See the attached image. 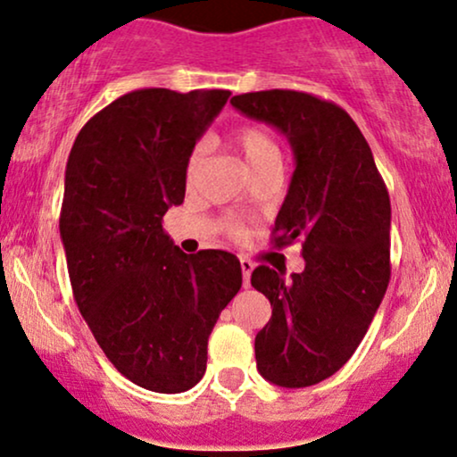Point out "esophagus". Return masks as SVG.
I'll return each instance as SVG.
<instances>
[{
  "label": "esophagus",
  "mask_w": 457,
  "mask_h": 457,
  "mask_svg": "<svg viewBox=\"0 0 457 457\" xmlns=\"http://www.w3.org/2000/svg\"><path fill=\"white\" fill-rule=\"evenodd\" d=\"M240 268H243V281H245V287H249L251 283V272H253V262L246 260V257H240Z\"/></svg>",
  "instance_id": "34e87169"
}]
</instances>
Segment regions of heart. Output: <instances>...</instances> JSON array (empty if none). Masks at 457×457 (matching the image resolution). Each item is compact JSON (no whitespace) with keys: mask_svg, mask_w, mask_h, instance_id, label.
<instances>
[{"mask_svg":"<svg viewBox=\"0 0 457 457\" xmlns=\"http://www.w3.org/2000/svg\"><path fill=\"white\" fill-rule=\"evenodd\" d=\"M236 145H238V151L243 153L249 170L260 166V163H263V162H268V159H278L277 145H274V140L270 138V136H268L266 131L260 128L240 129L238 136H236ZM202 157H204V146H195L194 151H191L189 162H187V180H189V183L197 176V170H200V166H202ZM223 228H225V232H228L229 236H234V238L243 236V228H240L234 219H225Z\"/></svg>","mask_w":457,"mask_h":457,"instance_id":"1","label":"heart"}]
</instances>
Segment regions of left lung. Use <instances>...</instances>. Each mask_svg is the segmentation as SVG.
Here are the masks:
<instances>
[{"mask_svg": "<svg viewBox=\"0 0 457 457\" xmlns=\"http://www.w3.org/2000/svg\"><path fill=\"white\" fill-rule=\"evenodd\" d=\"M229 104L287 138L295 170L274 221V245L302 240L306 266H257L251 285L272 306L255 337L257 370L281 387H309L349 361L386 295L392 206L370 146L337 104L272 89Z\"/></svg>", "mask_w": 457, "mask_h": 457, "instance_id": "1", "label": "left lung"}]
</instances>
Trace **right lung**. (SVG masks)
<instances>
[{
    "label": "right lung",
    "mask_w": 457,
    "mask_h": 457,
    "mask_svg": "<svg viewBox=\"0 0 457 457\" xmlns=\"http://www.w3.org/2000/svg\"><path fill=\"white\" fill-rule=\"evenodd\" d=\"M229 96L125 93L87 120L65 166L59 232L74 300L112 366L151 392L180 394L204 377L208 337L243 285L238 257L187 255L162 225Z\"/></svg>",
    "instance_id": "1"
}]
</instances>
